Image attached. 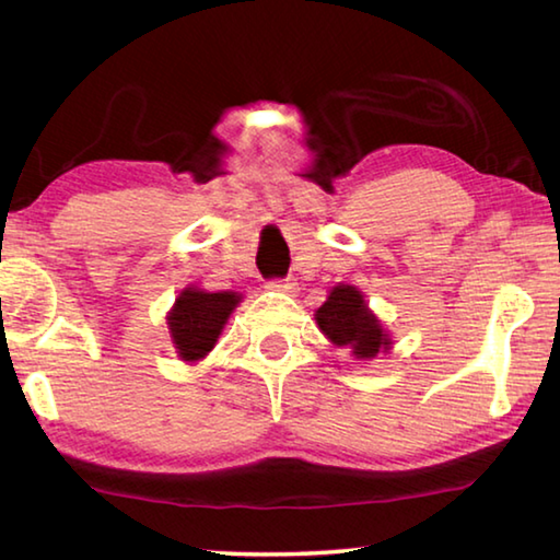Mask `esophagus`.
I'll return each mask as SVG.
<instances>
[{
    "instance_id": "obj_1",
    "label": "esophagus",
    "mask_w": 560,
    "mask_h": 560,
    "mask_svg": "<svg viewBox=\"0 0 560 560\" xmlns=\"http://www.w3.org/2000/svg\"><path fill=\"white\" fill-rule=\"evenodd\" d=\"M269 291H279V293H293L296 291V279H271L267 283Z\"/></svg>"
}]
</instances>
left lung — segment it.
<instances>
[{"label": "left lung", "instance_id": "left-lung-1", "mask_svg": "<svg viewBox=\"0 0 560 560\" xmlns=\"http://www.w3.org/2000/svg\"><path fill=\"white\" fill-rule=\"evenodd\" d=\"M315 323L325 338L338 348H350L358 360H374L392 348V338L377 315L368 308L362 293L348 283L330 291L328 301L315 311Z\"/></svg>", "mask_w": 560, "mask_h": 560}]
</instances>
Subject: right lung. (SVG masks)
Here are the masks:
<instances>
[{
  "label": "right lung",
  "mask_w": 560,
  "mask_h": 560,
  "mask_svg": "<svg viewBox=\"0 0 560 560\" xmlns=\"http://www.w3.org/2000/svg\"><path fill=\"white\" fill-rule=\"evenodd\" d=\"M242 301L235 291H202V289H183L168 313V330L174 340L178 358L186 362H198L215 348L222 328L230 313Z\"/></svg>",
  "instance_id": "right-lung-1"
}]
</instances>
